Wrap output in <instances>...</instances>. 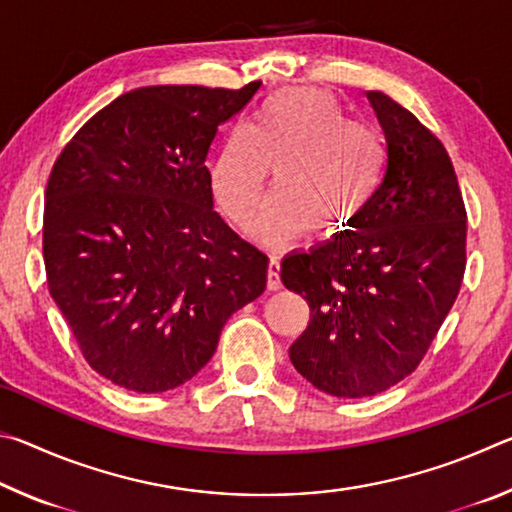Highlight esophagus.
Here are the masks:
<instances>
[{"instance_id": "34e87169", "label": "esophagus", "mask_w": 512, "mask_h": 512, "mask_svg": "<svg viewBox=\"0 0 512 512\" xmlns=\"http://www.w3.org/2000/svg\"><path fill=\"white\" fill-rule=\"evenodd\" d=\"M266 287H268V291H280L282 289V282H280V259H277V257H271V262H268Z\"/></svg>"}]
</instances>
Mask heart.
<instances>
[{
  "mask_svg": "<svg viewBox=\"0 0 512 512\" xmlns=\"http://www.w3.org/2000/svg\"><path fill=\"white\" fill-rule=\"evenodd\" d=\"M273 169L277 192L259 214L257 235L287 241L307 232L327 241L366 214L384 180L386 149L334 94L287 88L228 135L214 162L212 192L232 223L253 216Z\"/></svg>",
  "mask_w": 512,
  "mask_h": 512,
  "instance_id": "1",
  "label": "heart"
}]
</instances>
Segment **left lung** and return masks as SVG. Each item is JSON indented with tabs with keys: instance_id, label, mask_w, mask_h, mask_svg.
<instances>
[{
	"instance_id": "left-lung-1",
	"label": "left lung",
	"mask_w": 512,
	"mask_h": 512,
	"mask_svg": "<svg viewBox=\"0 0 512 512\" xmlns=\"http://www.w3.org/2000/svg\"><path fill=\"white\" fill-rule=\"evenodd\" d=\"M386 135L377 196L350 232L282 262L309 302L291 363L318 391L370 397L420 366L461 291L467 212L443 142L388 94L366 92Z\"/></svg>"
}]
</instances>
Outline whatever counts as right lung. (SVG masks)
Listing matches in <instances>:
<instances>
[{
  "label": "right lung",
  "mask_w": 512,
  "mask_h": 512,
  "mask_svg": "<svg viewBox=\"0 0 512 512\" xmlns=\"http://www.w3.org/2000/svg\"><path fill=\"white\" fill-rule=\"evenodd\" d=\"M239 90L153 85L121 94L65 144L45 192L47 287L85 361L126 391L164 393L212 359L268 257L214 210L205 167Z\"/></svg>",
  "instance_id": "obj_1"
}]
</instances>
